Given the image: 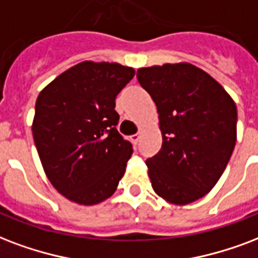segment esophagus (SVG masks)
I'll return each instance as SVG.
<instances>
[{"label": "esophagus", "instance_id": "esophagus-1", "mask_svg": "<svg viewBox=\"0 0 258 258\" xmlns=\"http://www.w3.org/2000/svg\"><path fill=\"white\" fill-rule=\"evenodd\" d=\"M139 139H141V134H134V135H131V141L134 143L139 142Z\"/></svg>", "mask_w": 258, "mask_h": 258}]
</instances>
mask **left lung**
Wrapping results in <instances>:
<instances>
[{"label": "left lung", "mask_w": 258, "mask_h": 258, "mask_svg": "<svg viewBox=\"0 0 258 258\" xmlns=\"http://www.w3.org/2000/svg\"><path fill=\"white\" fill-rule=\"evenodd\" d=\"M138 81L157 105L161 150L146 160L151 186L185 206L215 186L237 141V107L210 74L194 64L138 69Z\"/></svg>", "instance_id": "8db88e82"}]
</instances>
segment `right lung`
Here are the masks:
<instances>
[{
    "label": "right lung",
    "instance_id": "right-lung-1",
    "mask_svg": "<svg viewBox=\"0 0 258 258\" xmlns=\"http://www.w3.org/2000/svg\"><path fill=\"white\" fill-rule=\"evenodd\" d=\"M133 68L85 60L39 93L32 134L46 176L74 203H101L117 188L133 145L116 130L115 98Z\"/></svg>",
    "mask_w": 258,
    "mask_h": 258
}]
</instances>
